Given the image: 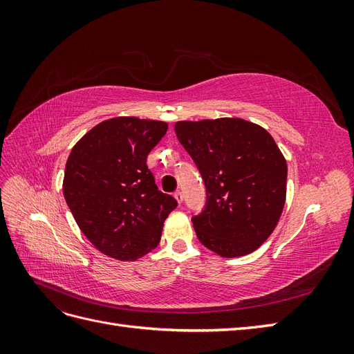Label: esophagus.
I'll use <instances>...</instances> for the list:
<instances>
[{"mask_svg": "<svg viewBox=\"0 0 354 354\" xmlns=\"http://www.w3.org/2000/svg\"><path fill=\"white\" fill-rule=\"evenodd\" d=\"M174 198L177 199L178 203H181V202H183V198H185V196H183V194H181L180 190H177V192H174Z\"/></svg>", "mask_w": 354, "mask_h": 354, "instance_id": "esophagus-1", "label": "esophagus"}]
</instances>
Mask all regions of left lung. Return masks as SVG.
<instances>
[{"label": "left lung", "mask_w": 354, "mask_h": 354, "mask_svg": "<svg viewBox=\"0 0 354 354\" xmlns=\"http://www.w3.org/2000/svg\"><path fill=\"white\" fill-rule=\"evenodd\" d=\"M205 183V205L192 214L196 236L221 257L255 251L270 236L286 195V160L264 128L239 118L174 125Z\"/></svg>", "instance_id": "obj_1"}]
</instances>
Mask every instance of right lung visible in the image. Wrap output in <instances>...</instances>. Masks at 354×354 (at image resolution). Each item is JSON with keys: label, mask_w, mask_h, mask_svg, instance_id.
Here are the masks:
<instances>
[{"label": "right lung", "mask_w": 354, "mask_h": 354, "mask_svg": "<svg viewBox=\"0 0 354 354\" xmlns=\"http://www.w3.org/2000/svg\"><path fill=\"white\" fill-rule=\"evenodd\" d=\"M167 130L162 121L113 118L85 134L68 158V207L88 241L112 259L130 261L156 248L164 221L177 207L146 165Z\"/></svg>", "instance_id": "obj_1"}]
</instances>
